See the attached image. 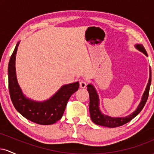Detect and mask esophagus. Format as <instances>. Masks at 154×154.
<instances>
[{
  "mask_svg": "<svg viewBox=\"0 0 154 154\" xmlns=\"http://www.w3.org/2000/svg\"><path fill=\"white\" fill-rule=\"evenodd\" d=\"M86 85H87V83H86L85 81L81 80L80 82H79V87L81 88H85L86 87Z\"/></svg>",
  "mask_w": 154,
  "mask_h": 154,
  "instance_id": "34e87169",
  "label": "esophagus"
}]
</instances>
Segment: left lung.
<instances>
[{
    "label": "left lung",
    "mask_w": 154,
    "mask_h": 154,
    "mask_svg": "<svg viewBox=\"0 0 154 154\" xmlns=\"http://www.w3.org/2000/svg\"><path fill=\"white\" fill-rule=\"evenodd\" d=\"M135 48L141 51L142 53L148 56L147 52H146V49L144 48L143 45L141 44H137L135 45ZM151 68H150V77L148 79V82L146 86V90L143 95L142 98H141V101L137 106L136 110L130 114L129 116H125V117H111V116L105 115V114H102L99 109V98H98V95L97 93L95 88L93 85L89 84L87 85L88 91L89 93L90 96V106H89V111L90 114H91V118L92 121L94 122L95 125H101V126L107 127V128H117V127L122 126V125H125V124L129 122L131 120L135 118L137 114L142 111L143 109L145 104L147 101L148 95H149V90L150 86H151Z\"/></svg>",
    "instance_id": "1"
}]
</instances>
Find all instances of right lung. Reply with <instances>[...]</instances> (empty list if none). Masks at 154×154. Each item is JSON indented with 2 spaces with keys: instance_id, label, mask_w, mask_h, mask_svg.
<instances>
[{
  "instance_id": "1",
  "label": "right lung",
  "mask_w": 154,
  "mask_h": 154,
  "mask_svg": "<svg viewBox=\"0 0 154 154\" xmlns=\"http://www.w3.org/2000/svg\"><path fill=\"white\" fill-rule=\"evenodd\" d=\"M19 43L10 58L8 67V88L15 109L26 119L42 125L56 123L62 117L67 102L79 88V82L64 85L51 98L44 101H35L23 94L16 76L15 60Z\"/></svg>"
}]
</instances>
